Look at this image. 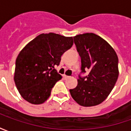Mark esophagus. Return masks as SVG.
I'll return each instance as SVG.
<instances>
[{
    "mask_svg": "<svg viewBox=\"0 0 131 131\" xmlns=\"http://www.w3.org/2000/svg\"><path fill=\"white\" fill-rule=\"evenodd\" d=\"M63 78L64 79H69V78H71V77H69V76H67L65 74H64L63 75Z\"/></svg>",
    "mask_w": 131,
    "mask_h": 131,
    "instance_id": "esophagus-1",
    "label": "esophagus"
}]
</instances>
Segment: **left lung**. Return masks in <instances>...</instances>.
Listing matches in <instances>:
<instances>
[{
  "instance_id": "1",
  "label": "left lung",
  "mask_w": 131,
  "mask_h": 131,
  "mask_svg": "<svg viewBox=\"0 0 131 131\" xmlns=\"http://www.w3.org/2000/svg\"><path fill=\"white\" fill-rule=\"evenodd\" d=\"M74 40L82 72L89 69L90 73L79 77L77 86L69 92L81 106H95L106 100L118 79V56L106 40L93 33L77 35Z\"/></svg>"
}]
</instances>
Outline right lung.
Listing matches in <instances>:
<instances>
[{"mask_svg": "<svg viewBox=\"0 0 131 131\" xmlns=\"http://www.w3.org/2000/svg\"><path fill=\"white\" fill-rule=\"evenodd\" d=\"M74 43L73 37L54 33L41 34L27 43L17 57L14 81L21 96L33 104L48 99L62 76L53 69L63 53Z\"/></svg>", "mask_w": 131, "mask_h": 131, "instance_id": "add662e5", "label": "right lung"}]
</instances>
